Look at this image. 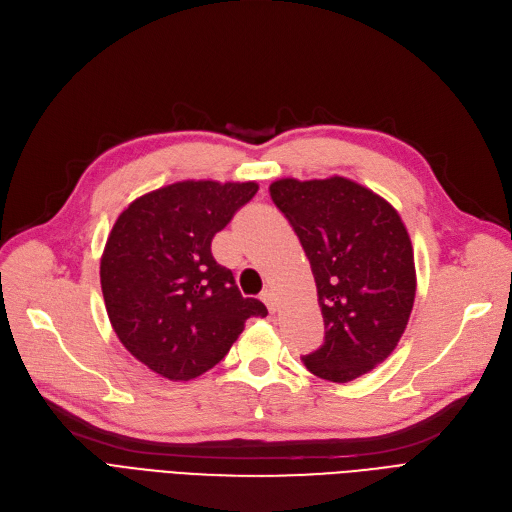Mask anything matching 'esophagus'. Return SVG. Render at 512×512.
Segmentation results:
<instances>
[{
	"label": "esophagus",
	"mask_w": 512,
	"mask_h": 512,
	"mask_svg": "<svg viewBox=\"0 0 512 512\" xmlns=\"http://www.w3.org/2000/svg\"><path fill=\"white\" fill-rule=\"evenodd\" d=\"M261 301L268 305V309H270V314H274V311L278 309V303H276V295L272 293V291H268V288H265V291L261 293Z\"/></svg>",
	"instance_id": "34e87169"
}]
</instances>
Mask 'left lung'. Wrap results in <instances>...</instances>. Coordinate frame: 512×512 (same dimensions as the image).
<instances>
[{"instance_id": "obj_1", "label": "left lung", "mask_w": 512, "mask_h": 512, "mask_svg": "<svg viewBox=\"0 0 512 512\" xmlns=\"http://www.w3.org/2000/svg\"><path fill=\"white\" fill-rule=\"evenodd\" d=\"M316 278L324 343L305 368L349 383L385 362L402 339L416 295L414 251L397 211L347 177L270 186Z\"/></svg>"}]
</instances>
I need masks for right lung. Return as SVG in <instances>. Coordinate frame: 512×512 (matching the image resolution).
<instances>
[{"instance_id":"right-lung-1","label":"right lung","mask_w":512,"mask_h":512,"mask_svg":"<svg viewBox=\"0 0 512 512\" xmlns=\"http://www.w3.org/2000/svg\"><path fill=\"white\" fill-rule=\"evenodd\" d=\"M255 182L188 180L136 198L115 221L100 261L102 295L123 347L169 381H190L226 358L251 316L213 236L257 194Z\"/></svg>"}]
</instances>
